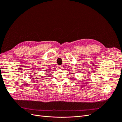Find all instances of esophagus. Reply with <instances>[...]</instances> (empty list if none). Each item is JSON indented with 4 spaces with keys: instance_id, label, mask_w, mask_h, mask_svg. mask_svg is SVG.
<instances>
[{
    "instance_id": "esophagus-1",
    "label": "esophagus",
    "mask_w": 122,
    "mask_h": 122,
    "mask_svg": "<svg viewBox=\"0 0 122 122\" xmlns=\"http://www.w3.org/2000/svg\"><path fill=\"white\" fill-rule=\"evenodd\" d=\"M58 68H60V69H62V67L61 66H58Z\"/></svg>"
}]
</instances>
